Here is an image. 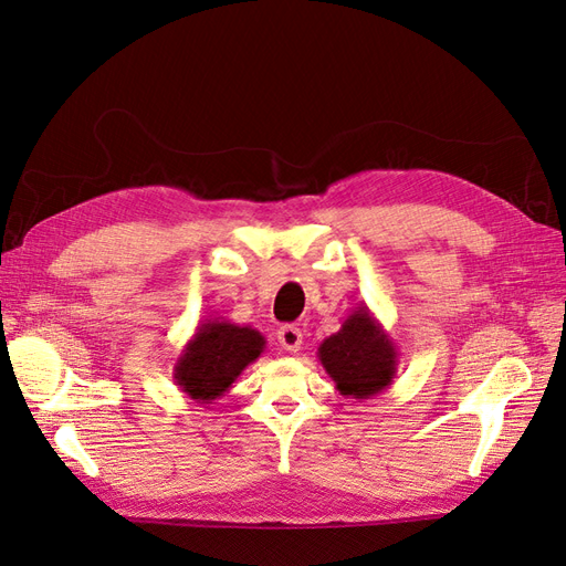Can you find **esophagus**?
<instances>
[{
  "label": "esophagus",
  "mask_w": 566,
  "mask_h": 566,
  "mask_svg": "<svg viewBox=\"0 0 566 566\" xmlns=\"http://www.w3.org/2000/svg\"><path fill=\"white\" fill-rule=\"evenodd\" d=\"M276 337H279V345L285 352H300V347H302V331L297 328V325H283V328L276 333Z\"/></svg>",
  "instance_id": "obj_1"
}]
</instances>
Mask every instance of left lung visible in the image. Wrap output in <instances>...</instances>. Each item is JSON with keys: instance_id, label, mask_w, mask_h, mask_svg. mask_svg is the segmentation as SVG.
<instances>
[{"instance_id": "obj_1", "label": "left lung", "mask_w": 566, "mask_h": 566, "mask_svg": "<svg viewBox=\"0 0 566 566\" xmlns=\"http://www.w3.org/2000/svg\"><path fill=\"white\" fill-rule=\"evenodd\" d=\"M318 361L342 397L373 399L397 378L399 352L382 323L358 304L342 328L321 342Z\"/></svg>"}]
</instances>
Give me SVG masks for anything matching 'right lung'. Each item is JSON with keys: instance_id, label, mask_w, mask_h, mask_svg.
Instances as JSON below:
<instances>
[{"instance_id": "add662e5", "label": "right lung", "mask_w": 566, "mask_h": 566, "mask_svg": "<svg viewBox=\"0 0 566 566\" xmlns=\"http://www.w3.org/2000/svg\"><path fill=\"white\" fill-rule=\"evenodd\" d=\"M266 349V339L250 325L227 318H205L186 342L177 364L175 382L196 403H212L229 391L252 361Z\"/></svg>"}]
</instances>
